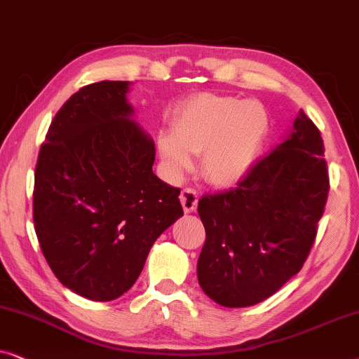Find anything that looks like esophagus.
I'll use <instances>...</instances> for the list:
<instances>
[{
	"instance_id": "1",
	"label": "esophagus",
	"mask_w": 359,
	"mask_h": 359,
	"mask_svg": "<svg viewBox=\"0 0 359 359\" xmlns=\"http://www.w3.org/2000/svg\"><path fill=\"white\" fill-rule=\"evenodd\" d=\"M180 203H182L185 213H192L194 210L197 208V203H198L197 190L190 187L182 189V192H180Z\"/></svg>"
}]
</instances>
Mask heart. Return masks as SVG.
Instances as JSON below:
<instances>
[{"label": "heart", "mask_w": 359, "mask_h": 359, "mask_svg": "<svg viewBox=\"0 0 359 359\" xmlns=\"http://www.w3.org/2000/svg\"><path fill=\"white\" fill-rule=\"evenodd\" d=\"M269 131V114L259 102L200 93L177 108L172 137L162 136L159 149L172 174L190 167L187 152L202 154V172L210 184L229 187L255 164Z\"/></svg>", "instance_id": "b5f03b06"}]
</instances>
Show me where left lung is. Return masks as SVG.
I'll list each match as a JSON object with an SVG mask.
<instances>
[{
    "label": "left lung",
    "instance_id": "1",
    "mask_svg": "<svg viewBox=\"0 0 359 359\" xmlns=\"http://www.w3.org/2000/svg\"><path fill=\"white\" fill-rule=\"evenodd\" d=\"M323 152L320 130L300 109L292 135L236 187L200 198L205 245L197 272L210 299L223 307H250L302 269L328 198Z\"/></svg>",
    "mask_w": 359,
    "mask_h": 359
}]
</instances>
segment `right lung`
Listing matches in <instances>:
<instances>
[{
  "instance_id": "1",
  "label": "right lung",
  "mask_w": 359,
  "mask_h": 359,
  "mask_svg": "<svg viewBox=\"0 0 359 359\" xmlns=\"http://www.w3.org/2000/svg\"><path fill=\"white\" fill-rule=\"evenodd\" d=\"M128 85L103 80L72 95L34 172L42 255L65 287L98 302L136 283L154 241L184 215L180 189L152 172L156 147L130 119Z\"/></svg>"
}]
</instances>
